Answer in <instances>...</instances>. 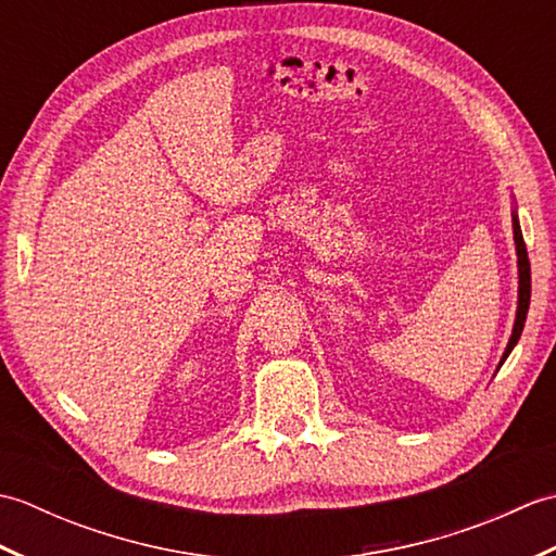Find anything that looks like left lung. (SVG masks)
<instances>
[{
	"instance_id": "8db88e82",
	"label": "left lung",
	"mask_w": 556,
	"mask_h": 556,
	"mask_svg": "<svg viewBox=\"0 0 556 556\" xmlns=\"http://www.w3.org/2000/svg\"><path fill=\"white\" fill-rule=\"evenodd\" d=\"M514 241H516V255H518V311H516V323H514V332L509 344H506V351L502 356V363L509 358V353L514 351L516 341L521 339L523 325H526V315H528V305H530V263H528V251L523 243V233H521V224H518V217L514 212ZM500 363V365H502Z\"/></svg>"
}]
</instances>
